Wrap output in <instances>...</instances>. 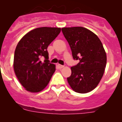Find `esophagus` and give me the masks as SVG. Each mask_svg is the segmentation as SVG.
I'll use <instances>...</instances> for the list:
<instances>
[{
    "label": "esophagus",
    "instance_id": "34e87169",
    "mask_svg": "<svg viewBox=\"0 0 122 122\" xmlns=\"http://www.w3.org/2000/svg\"><path fill=\"white\" fill-rule=\"evenodd\" d=\"M58 67H59V68H62L64 67V66H62V65H61V64H58Z\"/></svg>",
    "mask_w": 122,
    "mask_h": 122
}]
</instances>
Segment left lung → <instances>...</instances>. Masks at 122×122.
Instances as JSON below:
<instances>
[{
  "instance_id": "1",
  "label": "left lung",
  "mask_w": 122,
  "mask_h": 122,
  "mask_svg": "<svg viewBox=\"0 0 122 122\" xmlns=\"http://www.w3.org/2000/svg\"><path fill=\"white\" fill-rule=\"evenodd\" d=\"M61 30L71 48L72 57L79 60L77 66L71 67L68 84L75 92L88 93L98 86L104 74L107 56L103 44L87 28L71 27Z\"/></svg>"
}]
</instances>
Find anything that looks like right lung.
I'll return each mask as SVG.
<instances>
[{
  "instance_id": "1",
  "label": "right lung",
  "mask_w": 122,
  "mask_h": 122,
  "mask_svg": "<svg viewBox=\"0 0 122 122\" xmlns=\"http://www.w3.org/2000/svg\"><path fill=\"white\" fill-rule=\"evenodd\" d=\"M60 32V28H38L25 34L18 42L13 69L19 81L28 92L38 93L48 84L55 65L49 62L46 50ZM43 56L46 58L44 62L40 60Z\"/></svg>"
}]
</instances>
